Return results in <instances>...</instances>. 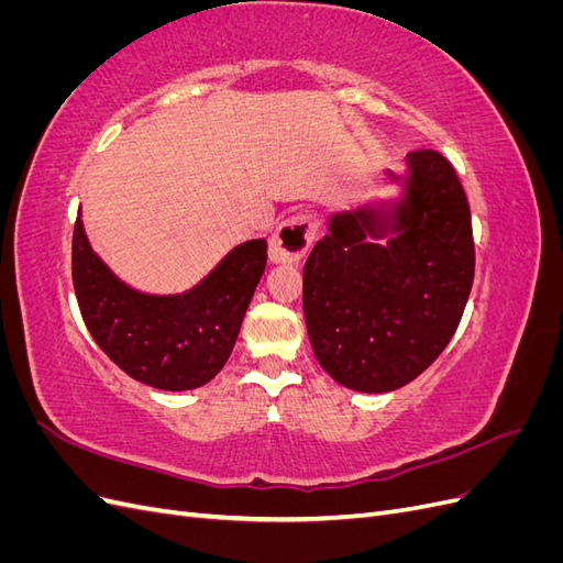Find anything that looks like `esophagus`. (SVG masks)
Here are the masks:
<instances>
[{
  "instance_id": "1",
  "label": "esophagus",
  "mask_w": 563,
  "mask_h": 563,
  "mask_svg": "<svg viewBox=\"0 0 563 563\" xmlns=\"http://www.w3.org/2000/svg\"><path fill=\"white\" fill-rule=\"evenodd\" d=\"M317 223L310 213L286 218L269 240V258L275 263H298L314 242Z\"/></svg>"
}]
</instances>
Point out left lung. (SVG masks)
I'll list each match as a JSON object with an SVG mask.
<instances>
[{
    "mask_svg": "<svg viewBox=\"0 0 563 563\" xmlns=\"http://www.w3.org/2000/svg\"><path fill=\"white\" fill-rule=\"evenodd\" d=\"M397 201L338 211L302 269L317 362L356 391L416 380L453 338L474 279L463 185L434 150L406 155Z\"/></svg>",
    "mask_w": 563,
    "mask_h": 563,
    "instance_id": "8db88e82",
    "label": "left lung"
}]
</instances>
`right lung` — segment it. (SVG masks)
Returning <instances> with one entry per match:
<instances>
[{
    "label": "right lung",
    "mask_w": 563,
    "mask_h": 563,
    "mask_svg": "<svg viewBox=\"0 0 563 563\" xmlns=\"http://www.w3.org/2000/svg\"><path fill=\"white\" fill-rule=\"evenodd\" d=\"M267 263V242L234 246L190 291H135L98 258L77 216L73 284L89 333L133 380L183 391L225 366Z\"/></svg>",
    "instance_id": "right-lung-1"
}]
</instances>
